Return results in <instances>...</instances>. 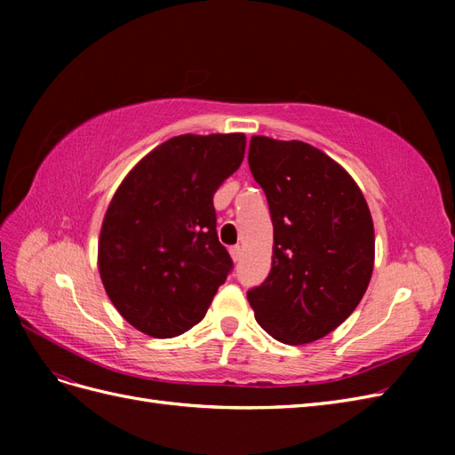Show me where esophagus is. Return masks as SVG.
Wrapping results in <instances>:
<instances>
[{
    "label": "esophagus",
    "instance_id": "esophagus-1",
    "mask_svg": "<svg viewBox=\"0 0 455 455\" xmlns=\"http://www.w3.org/2000/svg\"><path fill=\"white\" fill-rule=\"evenodd\" d=\"M229 254H231L233 261H239V259H241V256H243V249H241V246H231V249H229Z\"/></svg>",
    "mask_w": 455,
    "mask_h": 455
}]
</instances>
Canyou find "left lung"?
I'll return each instance as SVG.
<instances>
[{
	"label": "left lung",
	"instance_id": "left-lung-1",
	"mask_svg": "<svg viewBox=\"0 0 455 455\" xmlns=\"http://www.w3.org/2000/svg\"><path fill=\"white\" fill-rule=\"evenodd\" d=\"M249 167L273 222L267 279L246 292L258 324L288 346L311 343L359 306L374 269V224L359 186L299 140L252 136Z\"/></svg>",
	"mask_w": 455,
	"mask_h": 455
}]
</instances>
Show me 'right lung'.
<instances>
[{
	"label": "right lung",
	"instance_id": "add662e5",
	"mask_svg": "<svg viewBox=\"0 0 455 455\" xmlns=\"http://www.w3.org/2000/svg\"><path fill=\"white\" fill-rule=\"evenodd\" d=\"M246 139L180 134L121 182L99 241V269L123 319L154 338L203 321L233 259L218 241L212 197L239 169Z\"/></svg>",
	"mask_w": 455,
	"mask_h": 455
}]
</instances>
